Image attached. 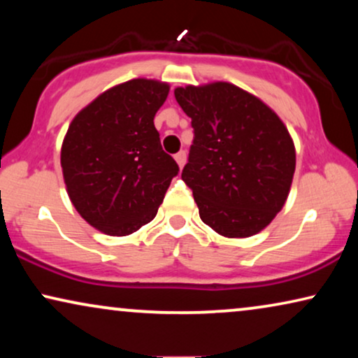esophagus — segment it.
Masks as SVG:
<instances>
[{"instance_id":"1","label":"esophagus","mask_w":358,"mask_h":358,"mask_svg":"<svg viewBox=\"0 0 358 358\" xmlns=\"http://www.w3.org/2000/svg\"><path fill=\"white\" fill-rule=\"evenodd\" d=\"M185 158H187V156H185V151H179V153L174 156L176 163L179 164V169H182V168H184V164H185Z\"/></svg>"}]
</instances>
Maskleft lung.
<instances>
[{
  "label": "left lung",
  "mask_w": 358,
  "mask_h": 358,
  "mask_svg": "<svg viewBox=\"0 0 358 358\" xmlns=\"http://www.w3.org/2000/svg\"><path fill=\"white\" fill-rule=\"evenodd\" d=\"M192 119L182 180L205 224L224 238L262 231L283 208L296 155L287 127L251 92L227 81L174 90Z\"/></svg>",
  "instance_id": "obj_1"
}]
</instances>
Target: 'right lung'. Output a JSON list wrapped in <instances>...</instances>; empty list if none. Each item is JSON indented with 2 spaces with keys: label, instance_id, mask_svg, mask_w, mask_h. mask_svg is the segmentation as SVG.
Returning <instances> with one entry per match:
<instances>
[{
  "label": "right lung",
  "instance_id": "1",
  "mask_svg": "<svg viewBox=\"0 0 358 358\" xmlns=\"http://www.w3.org/2000/svg\"><path fill=\"white\" fill-rule=\"evenodd\" d=\"M169 85L136 78L81 109L63 138L68 197L92 228L127 236L150 223L179 166L161 148L155 115Z\"/></svg>",
  "mask_w": 358,
  "mask_h": 358
}]
</instances>
